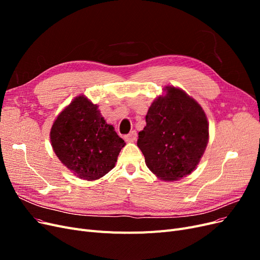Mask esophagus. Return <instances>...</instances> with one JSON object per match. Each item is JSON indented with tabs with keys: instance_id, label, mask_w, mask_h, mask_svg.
I'll return each mask as SVG.
<instances>
[{
	"instance_id": "34e87169",
	"label": "esophagus",
	"mask_w": 260,
	"mask_h": 260,
	"mask_svg": "<svg viewBox=\"0 0 260 260\" xmlns=\"http://www.w3.org/2000/svg\"><path fill=\"white\" fill-rule=\"evenodd\" d=\"M124 140L127 141V142H135V141L137 140V131H131L129 135L124 136Z\"/></svg>"
}]
</instances>
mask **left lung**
I'll use <instances>...</instances> for the list:
<instances>
[{
    "mask_svg": "<svg viewBox=\"0 0 260 260\" xmlns=\"http://www.w3.org/2000/svg\"><path fill=\"white\" fill-rule=\"evenodd\" d=\"M165 92L148 108L138 146L154 175L175 181L190 175L199 165L209 127L201 105L183 90L167 85Z\"/></svg>",
    "mask_w": 260,
    "mask_h": 260,
    "instance_id": "left-lung-1",
    "label": "left lung"
}]
</instances>
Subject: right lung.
I'll use <instances>...</instances> for the list:
<instances>
[{"instance_id":"right-lung-1","label":"right lung","mask_w":260,"mask_h":260,"mask_svg":"<svg viewBox=\"0 0 260 260\" xmlns=\"http://www.w3.org/2000/svg\"><path fill=\"white\" fill-rule=\"evenodd\" d=\"M58 159L78 178L93 181L105 176L117 161L124 141L83 95L77 96L55 119L50 132Z\"/></svg>"}]
</instances>
